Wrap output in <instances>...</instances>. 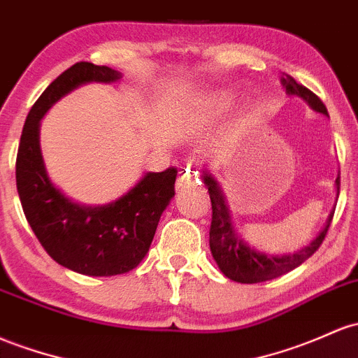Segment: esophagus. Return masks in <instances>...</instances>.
I'll return each instance as SVG.
<instances>
[{
	"mask_svg": "<svg viewBox=\"0 0 358 358\" xmlns=\"http://www.w3.org/2000/svg\"><path fill=\"white\" fill-rule=\"evenodd\" d=\"M199 183V171L197 170H183L176 180V190H185V188L195 187Z\"/></svg>",
	"mask_w": 358,
	"mask_h": 358,
	"instance_id": "1",
	"label": "esophagus"
}]
</instances>
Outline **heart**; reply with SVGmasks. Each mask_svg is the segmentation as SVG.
<instances>
[{
    "label": "heart",
    "mask_w": 358,
    "mask_h": 358,
    "mask_svg": "<svg viewBox=\"0 0 358 358\" xmlns=\"http://www.w3.org/2000/svg\"><path fill=\"white\" fill-rule=\"evenodd\" d=\"M221 112V103L219 101H203L190 112V115L185 117V120L182 122L183 132L188 134H195V132L202 131L203 127L210 124L215 117Z\"/></svg>",
    "instance_id": "1"
}]
</instances>
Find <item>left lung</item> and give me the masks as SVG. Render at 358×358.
<instances>
[{"label":"left lung","instance_id":"obj_1","mask_svg":"<svg viewBox=\"0 0 358 358\" xmlns=\"http://www.w3.org/2000/svg\"><path fill=\"white\" fill-rule=\"evenodd\" d=\"M282 85L285 86L289 95H297L304 98L311 105L313 110L328 115V110H326L321 98L314 95L311 90H308L306 86L297 83L292 76L285 74V78H282ZM203 183L209 187L212 203V221L209 231L212 257L217 262L221 272L234 282L258 284V282L272 280V278H277L280 275L290 272V270H294L301 263L308 260L309 257H313L314 251L320 248L321 243H323L326 233L329 229V224H331L333 212L329 214L323 231L301 251H297L294 255H284V257H268V255H263L260 251L250 248L234 233L229 217V209H227L226 202H224L221 188H219L217 182L212 178L209 173L203 175ZM336 190L340 192V175L336 178Z\"/></svg>","mask_w":358,"mask_h":358}]
</instances>
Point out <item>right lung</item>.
Wrapping results in <instances>:
<instances>
[{"label": "right lung", "mask_w": 358, "mask_h": 358, "mask_svg": "<svg viewBox=\"0 0 358 358\" xmlns=\"http://www.w3.org/2000/svg\"><path fill=\"white\" fill-rule=\"evenodd\" d=\"M120 73L93 62H76L59 74L27 115L17 155V190L23 214L41 245L59 265L92 277L136 268L146 257L159 217L175 195L176 168L146 173L137 185L107 206L71 202L47 178L38 146L44 113L80 85L112 83Z\"/></svg>", "instance_id": "add662e5"}]
</instances>
